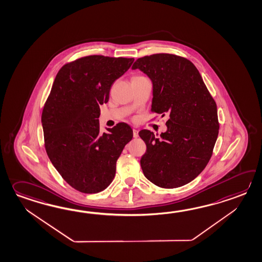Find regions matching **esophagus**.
I'll return each instance as SVG.
<instances>
[{"mask_svg": "<svg viewBox=\"0 0 262 262\" xmlns=\"http://www.w3.org/2000/svg\"><path fill=\"white\" fill-rule=\"evenodd\" d=\"M133 132H134V138H137V137L139 136V134H138V130H137V129H135V128H134V129H133Z\"/></svg>", "mask_w": 262, "mask_h": 262, "instance_id": "obj_1", "label": "esophagus"}]
</instances>
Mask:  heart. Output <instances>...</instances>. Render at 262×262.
Segmentation results:
<instances>
[{
  "label": "heart",
  "mask_w": 262,
  "mask_h": 262,
  "mask_svg": "<svg viewBox=\"0 0 262 262\" xmlns=\"http://www.w3.org/2000/svg\"><path fill=\"white\" fill-rule=\"evenodd\" d=\"M141 78H145V77H143V76H134L133 77V79H132V81H134V80H137V79H141Z\"/></svg>",
  "instance_id": "b5f03b06"
}]
</instances>
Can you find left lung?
<instances>
[{"instance_id": "1", "label": "left lung", "mask_w": 262, "mask_h": 262, "mask_svg": "<svg viewBox=\"0 0 262 262\" xmlns=\"http://www.w3.org/2000/svg\"><path fill=\"white\" fill-rule=\"evenodd\" d=\"M143 71L153 84L151 111L168 116L167 130L158 137L147 129L141 158L145 178L162 188H178L194 180L209 163L219 122L217 106L198 69L184 57L157 53L138 58L133 70Z\"/></svg>"}]
</instances>
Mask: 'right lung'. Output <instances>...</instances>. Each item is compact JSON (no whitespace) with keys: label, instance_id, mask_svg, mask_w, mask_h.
<instances>
[{"label":"right lung","instance_id":"1","mask_svg":"<svg viewBox=\"0 0 262 262\" xmlns=\"http://www.w3.org/2000/svg\"><path fill=\"white\" fill-rule=\"evenodd\" d=\"M134 58L90 55L64 64L53 81L41 122L47 154L70 186L96 193L109 186L117 159L133 139V129L118 123L100 134L99 104L107 103L112 84Z\"/></svg>","mask_w":262,"mask_h":262}]
</instances>
